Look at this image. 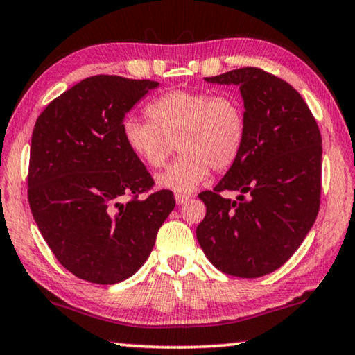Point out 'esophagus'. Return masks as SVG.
I'll use <instances>...</instances> for the list:
<instances>
[{
	"mask_svg": "<svg viewBox=\"0 0 355 355\" xmlns=\"http://www.w3.org/2000/svg\"><path fill=\"white\" fill-rule=\"evenodd\" d=\"M174 198H176V203H178V205H184V203H186L187 200H189V195L176 193V197H174Z\"/></svg>",
	"mask_w": 355,
	"mask_h": 355,
	"instance_id": "obj_1",
	"label": "esophagus"
}]
</instances>
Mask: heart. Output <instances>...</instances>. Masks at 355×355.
<instances>
[{"label": "heart", "mask_w": 355, "mask_h": 355, "mask_svg": "<svg viewBox=\"0 0 355 355\" xmlns=\"http://www.w3.org/2000/svg\"><path fill=\"white\" fill-rule=\"evenodd\" d=\"M148 120L128 118L123 137L130 150L152 169H160L174 155L181 158L160 174L158 186L192 192L209 169L224 173L241 157L246 142L245 107L232 94L174 89L147 105Z\"/></svg>", "instance_id": "b5f03b06"}]
</instances>
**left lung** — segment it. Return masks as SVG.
Here are the masks:
<instances>
[{"mask_svg": "<svg viewBox=\"0 0 355 355\" xmlns=\"http://www.w3.org/2000/svg\"><path fill=\"white\" fill-rule=\"evenodd\" d=\"M205 80L240 86L246 142L218 186L198 193L207 216L197 240L216 269L258 279L284 266L315 223L320 130L300 92L263 69L243 67ZM225 189H239V202L224 199Z\"/></svg>", "mask_w": 355, "mask_h": 355, "instance_id": "1", "label": "left lung"}]
</instances>
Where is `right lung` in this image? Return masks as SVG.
Listing matches in <instances>:
<instances>
[{
    "label": "right lung",
    "instance_id": "right-lung-1",
    "mask_svg": "<svg viewBox=\"0 0 355 355\" xmlns=\"http://www.w3.org/2000/svg\"><path fill=\"white\" fill-rule=\"evenodd\" d=\"M160 83L96 75L49 102L35 123L27 197L55 259L97 285L126 280L146 263L174 209L169 190L128 148L123 120Z\"/></svg>",
    "mask_w": 355,
    "mask_h": 355
}]
</instances>
